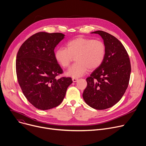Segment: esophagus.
<instances>
[{
    "mask_svg": "<svg viewBox=\"0 0 146 146\" xmlns=\"http://www.w3.org/2000/svg\"><path fill=\"white\" fill-rule=\"evenodd\" d=\"M72 80L74 82H76L77 80H78V78H77V77H73Z\"/></svg>",
    "mask_w": 146,
    "mask_h": 146,
    "instance_id": "esophagus-1",
    "label": "esophagus"
}]
</instances>
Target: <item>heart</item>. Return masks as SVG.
Here are the masks:
<instances>
[{
	"label": "heart",
	"mask_w": 146,
	"mask_h": 146,
	"mask_svg": "<svg viewBox=\"0 0 146 146\" xmlns=\"http://www.w3.org/2000/svg\"><path fill=\"white\" fill-rule=\"evenodd\" d=\"M66 47H59L56 50V61L63 68H67L76 56V62L66 72L73 77L84 74L88 69L94 70L103 62L106 48L104 43L99 40L90 38L77 37L68 41Z\"/></svg>",
	"instance_id": "1"
}]
</instances>
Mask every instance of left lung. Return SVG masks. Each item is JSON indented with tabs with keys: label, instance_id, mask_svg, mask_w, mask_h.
<instances>
[{
	"label": "left lung",
	"instance_id": "obj_1",
	"mask_svg": "<svg viewBox=\"0 0 146 146\" xmlns=\"http://www.w3.org/2000/svg\"><path fill=\"white\" fill-rule=\"evenodd\" d=\"M92 33L102 36L106 53L103 63L86 79L87 86L83 98L91 108L104 110L119 102L127 89L130 61L125 48L117 38L102 31Z\"/></svg>",
	"mask_w": 146,
	"mask_h": 146
}]
</instances>
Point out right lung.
<instances>
[{
  "label": "right lung",
  "instance_id": "1",
  "mask_svg": "<svg viewBox=\"0 0 146 146\" xmlns=\"http://www.w3.org/2000/svg\"><path fill=\"white\" fill-rule=\"evenodd\" d=\"M64 36L61 33H37L28 38L17 52L18 83L27 100L38 109L59 106L73 82L71 77L56 78L63 72L55 60L54 50Z\"/></svg>",
  "mask_w": 146,
  "mask_h": 146
}]
</instances>
